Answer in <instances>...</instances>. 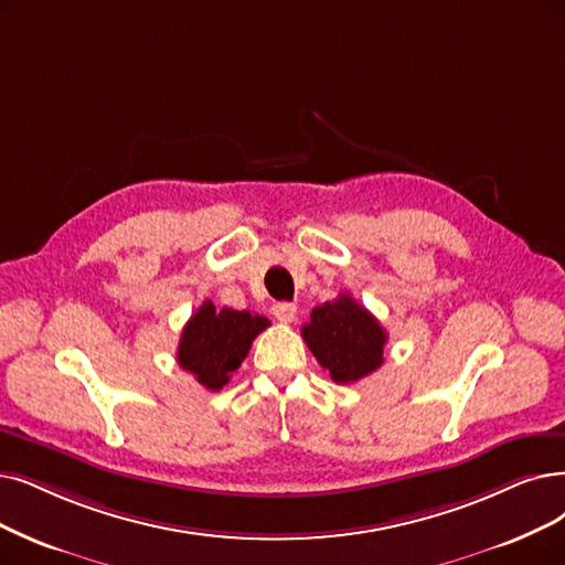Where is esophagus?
<instances>
[{
  "label": "esophagus",
  "mask_w": 565,
  "mask_h": 565,
  "mask_svg": "<svg viewBox=\"0 0 565 565\" xmlns=\"http://www.w3.org/2000/svg\"><path fill=\"white\" fill-rule=\"evenodd\" d=\"M274 315H276V320L289 324V322H295V318H297V306L295 303H287V301L276 303L274 306Z\"/></svg>",
  "instance_id": "esophagus-1"
}]
</instances>
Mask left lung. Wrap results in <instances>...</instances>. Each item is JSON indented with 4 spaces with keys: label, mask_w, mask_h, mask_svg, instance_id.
Masks as SVG:
<instances>
[{
    "label": "left lung",
    "mask_w": 565,
    "mask_h": 565,
    "mask_svg": "<svg viewBox=\"0 0 565 565\" xmlns=\"http://www.w3.org/2000/svg\"><path fill=\"white\" fill-rule=\"evenodd\" d=\"M301 335L338 385H350L371 375L385 361V329L350 295L315 306Z\"/></svg>",
    "instance_id": "obj_1"
}]
</instances>
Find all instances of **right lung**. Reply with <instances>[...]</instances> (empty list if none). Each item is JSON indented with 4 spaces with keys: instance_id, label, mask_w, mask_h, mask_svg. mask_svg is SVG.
<instances>
[{
    "instance_id": "right-lung-1",
    "label": "right lung",
    "mask_w": 565,
    "mask_h": 565,
    "mask_svg": "<svg viewBox=\"0 0 565 565\" xmlns=\"http://www.w3.org/2000/svg\"><path fill=\"white\" fill-rule=\"evenodd\" d=\"M270 322L250 310L215 308L201 303L180 333L178 364L211 392L227 385L232 373L250 352V345Z\"/></svg>"
}]
</instances>
